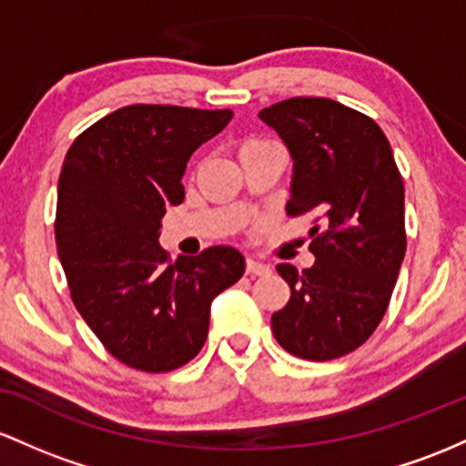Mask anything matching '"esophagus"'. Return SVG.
Here are the masks:
<instances>
[{
    "instance_id": "obj_1",
    "label": "esophagus",
    "mask_w": 466,
    "mask_h": 466,
    "mask_svg": "<svg viewBox=\"0 0 466 466\" xmlns=\"http://www.w3.org/2000/svg\"><path fill=\"white\" fill-rule=\"evenodd\" d=\"M270 273V266H266V264H261V261H255V259H247V275H250V277H264V275H268Z\"/></svg>"
}]
</instances>
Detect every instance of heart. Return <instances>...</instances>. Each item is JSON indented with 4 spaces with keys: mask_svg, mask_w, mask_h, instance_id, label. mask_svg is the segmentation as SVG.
I'll return each mask as SVG.
<instances>
[{
    "mask_svg": "<svg viewBox=\"0 0 466 466\" xmlns=\"http://www.w3.org/2000/svg\"><path fill=\"white\" fill-rule=\"evenodd\" d=\"M259 143H268V140H261V138H248V140H244L242 147H250V145H259Z\"/></svg>",
    "mask_w": 466,
    "mask_h": 466,
    "instance_id": "obj_1",
    "label": "heart"
}]
</instances>
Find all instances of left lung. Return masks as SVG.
<instances>
[{"label":"left lung","instance_id":"left-lung-1","mask_svg":"<svg viewBox=\"0 0 466 466\" xmlns=\"http://www.w3.org/2000/svg\"><path fill=\"white\" fill-rule=\"evenodd\" d=\"M259 118L292 156L289 216H312L315 264L277 266L290 299L270 319L286 352L332 360L363 346L405 258V187L383 129L332 98L297 96Z\"/></svg>","mask_w":466,"mask_h":466}]
</instances>
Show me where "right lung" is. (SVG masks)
I'll return each instance as SVG.
<instances>
[{
  "instance_id": "add662e5",
  "label": "right lung",
  "mask_w": 466,
  "mask_h": 466,
  "mask_svg": "<svg viewBox=\"0 0 466 466\" xmlns=\"http://www.w3.org/2000/svg\"><path fill=\"white\" fill-rule=\"evenodd\" d=\"M231 118V109L127 106L66 154L55 238L72 301L107 352L134 370L189 363L207 341L211 301L244 275L231 247L169 261L158 244L167 207L185 200L191 154Z\"/></svg>"
}]
</instances>
